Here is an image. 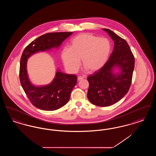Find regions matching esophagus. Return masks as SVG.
<instances>
[{"label": "esophagus", "instance_id": "1", "mask_svg": "<svg viewBox=\"0 0 156 156\" xmlns=\"http://www.w3.org/2000/svg\"><path fill=\"white\" fill-rule=\"evenodd\" d=\"M83 78V77H82V76H78L77 78V80L80 81V80H82Z\"/></svg>", "mask_w": 156, "mask_h": 156}]
</instances>
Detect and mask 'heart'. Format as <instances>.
Returning <instances> with one entry per match:
<instances>
[{
    "label": "heart",
    "mask_w": 156,
    "mask_h": 156,
    "mask_svg": "<svg viewBox=\"0 0 156 156\" xmlns=\"http://www.w3.org/2000/svg\"><path fill=\"white\" fill-rule=\"evenodd\" d=\"M111 51V44L106 38L89 33H82L74 37L70 48L65 47L61 52L62 62L71 73H75L80 66L94 73L101 69L107 62Z\"/></svg>",
    "instance_id": "b5f03b06"
}]
</instances>
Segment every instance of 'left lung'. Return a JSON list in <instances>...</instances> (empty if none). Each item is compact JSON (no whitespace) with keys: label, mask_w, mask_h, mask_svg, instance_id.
<instances>
[{"label":"left lung","mask_w":156,"mask_h":156,"mask_svg":"<svg viewBox=\"0 0 156 156\" xmlns=\"http://www.w3.org/2000/svg\"><path fill=\"white\" fill-rule=\"evenodd\" d=\"M114 41L113 52L104 67L87 79L89 87L87 97L89 101L99 106L116 104L129 91L134 68V57L126 40L109 29H103ZM114 67L120 73H113Z\"/></svg>","instance_id":"left-lung-1"}]
</instances>
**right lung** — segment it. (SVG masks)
Returning a JSON list of instances; mask_svg holds the SVG:
<instances>
[{"mask_svg": "<svg viewBox=\"0 0 156 156\" xmlns=\"http://www.w3.org/2000/svg\"><path fill=\"white\" fill-rule=\"evenodd\" d=\"M72 34L73 32L46 33L31 42L23 52L19 70L21 85L31 103L38 109L55 111L65 105L76 84L77 77L76 75L67 74L58 71L51 83L36 87L31 84L28 78L26 69L27 59L36 52L58 48Z\"/></svg>", "mask_w": 156, "mask_h": 156, "instance_id": "1", "label": "right lung"}]
</instances>
